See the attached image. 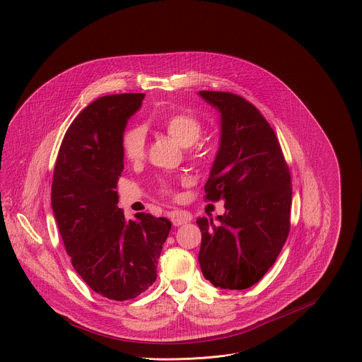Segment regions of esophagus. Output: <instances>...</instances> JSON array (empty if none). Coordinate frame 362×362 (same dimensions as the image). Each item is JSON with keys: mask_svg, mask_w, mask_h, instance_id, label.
Segmentation results:
<instances>
[{"mask_svg": "<svg viewBox=\"0 0 362 362\" xmlns=\"http://www.w3.org/2000/svg\"><path fill=\"white\" fill-rule=\"evenodd\" d=\"M170 221H172V223H173L175 226H180V225L189 222L190 217H189L187 214H185V213H173V214L170 216Z\"/></svg>", "mask_w": 362, "mask_h": 362, "instance_id": "esophagus-1", "label": "esophagus"}]
</instances>
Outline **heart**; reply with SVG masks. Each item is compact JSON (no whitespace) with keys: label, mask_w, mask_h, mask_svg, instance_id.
<instances>
[{"label":"heart","mask_w":362,"mask_h":362,"mask_svg":"<svg viewBox=\"0 0 362 362\" xmlns=\"http://www.w3.org/2000/svg\"><path fill=\"white\" fill-rule=\"evenodd\" d=\"M160 130L169 136L173 141L182 146H190L197 143V140L202 137L203 133V124L202 120L189 110H176L172 113L165 115L160 119ZM123 153L127 160L133 163H139L144 159L146 141H145V133L143 129L136 127L129 130L123 136ZM159 192L165 196H175V189L168 182L159 183Z\"/></svg>","instance_id":"1"}]
</instances>
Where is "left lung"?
I'll return each instance as SVG.
<instances>
[{
  "instance_id": "obj_1",
  "label": "left lung",
  "mask_w": 362,
  "mask_h": 362,
  "mask_svg": "<svg viewBox=\"0 0 362 362\" xmlns=\"http://www.w3.org/2000/svg\"><path fill=\"white\" fill-rule=\"evenodd\" d=\"M200 96L221 113L219 149L204 186L209 202L225 200L219 225L199 218L203 276L223 289L259 283L289 233L291 173L274 130L245 98L217 90Z\"/></svg>"
}]
</instances>
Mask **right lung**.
Segmentation results:
<instances>
[{"mask_svg": "<svg viewBox=\"0 0 362 362\" xmlns=\"http://www.w3.org/2000/svg\"><path fill=\"white\" fill-rule=\"evenodd\" d=\"M144 93L106 95L88 105L69 127L52 185V207L75 272L96 293L127 300L156 280L170 221L145 213L126 221L116 192L123 133Z\"/></svg>", "mask_w": 362, "mask_h": 362, "instance_id": "obj_1", "label": "right lung"}]
</instances>
